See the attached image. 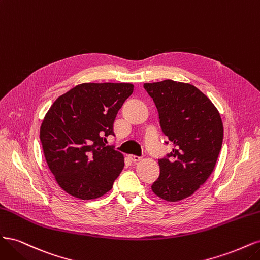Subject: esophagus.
I'll list each match as a JSON object with an SVG mask.
<instances>
[{"label":"esophagus","instance_id":"esophagus-1","mask_svg":"<svg viewBox=\"0 0 260 260\" xmlns=\"http://www.w3.org/2000/svg\"><path fill=\"white\" fill-rule=\"evenodd\" d=\"M129 159L132 161V162H137L141 159V157L139 156H136V155H129Z\"/></svg>","mask_w":260,"mask_h":260}]
</instances>
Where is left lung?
<instances>
[{
    "mask_svg": "<svg viewBox=\"0 0 260 260\" xmlns=\"http://www.w3.org/2000/svg\"><path fill=\"white\" fill-rule=\"evenodd\" d=\"M156 105L159 124L172 152L158 159L160 175L153 192L168 202L191 196L211 175L222 146L221 117L194 85L164 80L144 83Z\"/></svg>",
    "mask_w": 260,
    "mask_h": 260,
    "instance_id": "8db88e82",
    "label": "left lung"
}]
</instances>
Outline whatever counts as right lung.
Listing matches in <instances>:
<instances>
[{
	"label": "right lung",
	"instance_id": "1",
	"mask_svg": "<svg viewBox=\"0 0 260 260\" xmlns=\"http://www.w3.org/2000/svg\"><path fill=\"white\" fill-rule=\"evenodd\" d=\"M133 92L131 83H82L62 94L46 113L40 140L58 185L80 200L106 194L123 168V156L106 146L114 121Z\"/></svg>",
	"mask_w": 260,
	"mask_h": 260
}]
</instances>
